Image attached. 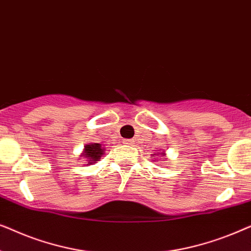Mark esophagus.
I'll use <instances>...</instances> for the list:
<instances>
[{
	"label": "esophagus",
	"mask_w": 251,
	"mask_h": 251,
	"mask_svg": "<svg viewBox=\"0 0 251 251\" xmlns=\"http://www.w3.org/2000/svg\"><path fill=\"white\" fill-rule=\"evenodd\" d=\"M123 144H126V145H132V142L131 139H123Z\"/></svg>",
	"instance_id": "esophagus-1"
}]
</instances>
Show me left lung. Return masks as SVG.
<instances>
[{
  "mask_svg": "<svg viewBox=\"0 0 251 251\" xmlns=\"http://www.w3.org/2000/svg\"><path fill=\"white\" fill-rule=\"evenodd\" d=\"M162 154H163V153H162Z\"/></svg>",
  "mask_w": 251,
  "mask_h": 251,
  "instance_id": "8db88e82",
  "label": "left lung"
}]
</instances>
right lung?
<instances>
[{"label": "right lung", "instance_id": "obj_1", "mask_svg": "<svg viewBox=\"0 0 251 251\" xmlns=\"http://www.w3.org/2000/svg\"><path fill=\"white\" fill-rule=\"evenodd\" d=\"M84 154L83 156L87 157L89 163H94L95 161H98L102 154H104V150H101L100 144H91V145H87L84 147Z\"/></svg>", "mask_w": 251, "mask_h": 251}]
</instances>
